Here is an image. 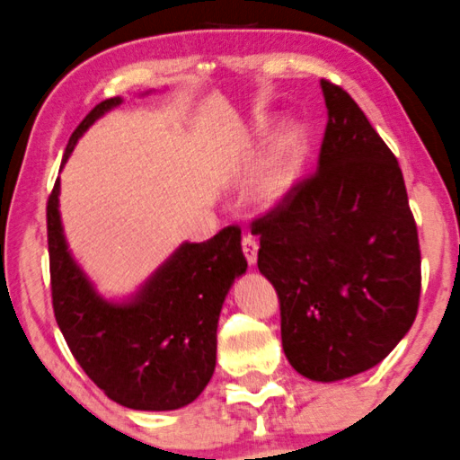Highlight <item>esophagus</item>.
Masks as SVG:
<instances>
[{
	"label": "esophagus",
	"instance_id": "34e87169",
	"mask_svg": "<svg viewBox=\"0 0 460 460\" xmlns=\"http://www.w3.org/2000/svg\"><path fill=\"white\" fill-rule=\"evenodd\" d=\"M258 240L253 238V235H244L243 238V251H244V258L246 262L251 264V267H255V262H258Z\"/></svg>",
	"mask_w": 460,
	"mask_h": 460
}]
</instances>
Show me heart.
<instances>
[{
  "mask_svg": "<svg viewBox=\"0 0 460 460\" xmlns=\"http://www.w3.org/2000/svg\"><path fill=\"white\" fill-rule=\"evenodd\" d=\"M264 141V129L244 137V152L255 154ZM308 163V137L299 125L282 129L260 156L246 181V196L260 207H275L297 190Z\"/></svg>",
  "mask_w": 460,
  "mask_h": 460,
  "instance_id": "b5f03b06",
  "label": "heart"
}]
</instances>
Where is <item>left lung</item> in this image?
<instances>
[{
	"label": "left lung",
	"mask_w": 460,
	"mask_h": 460,
	"mask_svg": "<svg viewBox=\"0 0 460 460\" xmlns=\"http://www.w3.org/2000/svg\"><path fill=\"white\" fill-rule=\"evenodd\" d=\"M322 92L317 172L251 234L278 291L288 364L331 384L384 361L410 331L421 251L394 154L346 90L322 79Z\"/></svg>",
	"instance_id": "1"
}]
</instances>
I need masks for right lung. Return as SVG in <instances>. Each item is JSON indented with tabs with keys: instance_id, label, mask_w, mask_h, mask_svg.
Returning <instances> with one entry per match:
<instances>
[{
	"instance_id": "add662e5",
	"label": "right lung",
	"mask_w": 460,
	"mask_h": 460,
	"mask_svg": "<svg viewBox=\"0 0 460 460\" xmlns=\"http://www.w3.org/2000/svg\"><path fill=\"white\" fill-rule=\"evenodd\" d=\"M120 103V96L101 101L81 120L61 167L85 129ZM59 193L57 178L48 198L52 308L75 359L125 408L163 412L191 403L214 375L216 331L226 293L246 273L240 229L226 226L207 243H182L137 293L108 299L67 249Z\"/></svg>"
}]
</instances>
